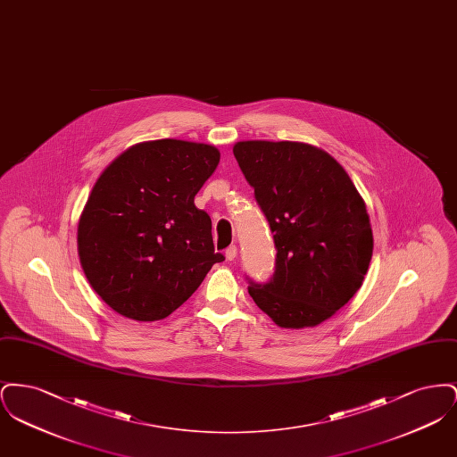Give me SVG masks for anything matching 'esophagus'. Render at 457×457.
<instances>
[{"instance_id": "obj_1", "label": "esophagus", "mask_w": 457, "mask_h": 457, "mask_svg": "<svg viewBox=\"0 0 457 457\" xmlns=\"http://www.w3.org/2000/svg\"><path fill=\"white\" fill-rule=\"evenodd\" d=\"M224 255H226V259H228V261H235V259L238 257V248H237L235 245H231V246L226 250V253H224Z\"/></svg>"}]
</instances>
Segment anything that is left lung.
<instances>
[{
    "instance_id": "1",
    "label": "left lung",
    "mask_w": 457,
    "mask_h": 457,
    "mask_svg": "<svg viewBox=\"0 0 457 457\" xmlns=\"http://www.w3.org/2000/svg\"><path fill=\"white\" fill-rule=\"evenodd\" d=\"M233 154L278 250L270 281H250V296L284 328L322 324L369 270L373 235L363 198L345 168L313 145L246 140Z\"/></svg>"
}]
</instances>
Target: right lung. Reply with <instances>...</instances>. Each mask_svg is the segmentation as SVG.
Listing matches in <instances>:
<instances>
[{
  "instance_id": "right-lung-1",
  "label": "right lung",
  "mask_w": 457,
  "mask_h": 457,
  "mask_svg": "<svg viewBox=\"0 0 457 457\" xmlns=\"http://www.w3.org/2000/svg\"><path fill=\"white\" fill-rule=\"evenodd\" d=\"M219 159L214 145L151 140L97 178L79 220V257L94 291L120 315L166 319L224 261L212 220L194 202Z\"/></svg>"
}]
</instances>
